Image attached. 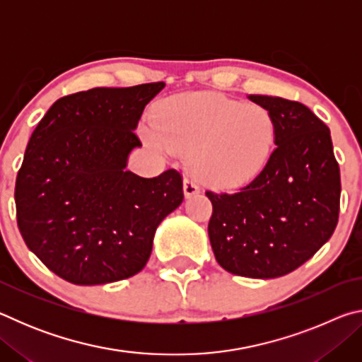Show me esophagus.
Listing matches in <instances>:
<instances>
[{
	"label": "esophagus",
	"mask_w": 362,
	"mask_h": 362,
	"mask_svg": "<svg viewBox=\"0 0 362 362\" xmlns=\"http://www.w3.org/2000/svg\"><path fill=\"white\" fill-rule=\"evenodd\" d=\"M183 193H185L187 198H192V196L198 194L199 193L198 183H196L193 179H189V177H187L185 182H183Z\"/></svg>",
	"instance_id": "esophagus-1"
}]
</instances>
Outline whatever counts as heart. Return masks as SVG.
Segmentation results:
<instances>
[{
  "mask_svg": "<svg viewBox=\"0 0 362 362\" xmlns=\"http://www.w3.org/2000/svg\"><path fill=\"white\" fill-rule=\"evenodd\" d=\"M151 145L189 151L192 174L212 188H236L260 173L276 142V122L267 108L216 93L170 97L158 107Z\"/></svg>",
  "mask_w": 362,
  "mask_h": 362,
  "instance_id": "1",
  "label": "heart"
}]
</instances>
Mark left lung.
<instances>
[{
  "mask_svg": "<svg viewBox=\"0 0 362 362\" xmlns=\"http://www.w3.org/2000/svg\"><path fill=\"white\" fill-rule=\"evenodd\" d=\"M276 122V148L236 193L206 192L209 240L218 265L238 276L293 272L329 241L339 222L340 169L330 131L303 103L249 95Z\"/></svg>",
  "mask_w": 362,
  "mask_h": 362,
  "instance_id": "obj_1",
  "label": "left lung"
}]
</instances>
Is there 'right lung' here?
Masks as SVG:
<instances>
[{
  "mask_svg": "<svg viewBox=\"0 0 362 362\" xmlns=\"http://www.w3.org/2000/svg\"><path fill=\"white\" fill-rule=\"evenodd\" d=\"M164 83L65 95L28 140L16 180L17 225L28 249L78 286L131 278L150 259L158 225L183 201L182 175L127 170L136 127Z\"/></svg>",
  "mask_w": 362,
  "mask_h": 362,
  "instance_id": "add662e5",
  "label": "right lung"
}]
</instances>
